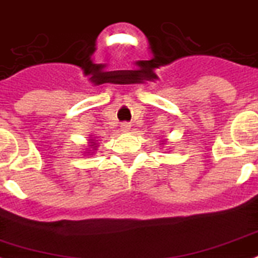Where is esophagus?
Returning <instances> with one entry per match:
<instances>
[{
  "label": "esophagus",
  "mask_w": 258,
  "mask_h": 258,
  "mask_svg": "<svg viewBox=\"0 0 258 258\" xmlns=\"http://www.w3.org/2000/svg\"><path fill=\"white\" fill-rule=\"evenodd\" d=\"M121 129H122V131H129V129H131V124L126 122V121H125V122H121Z\"/></svg>",
  "instance_id": "esophagus-1"
}]
</instances>
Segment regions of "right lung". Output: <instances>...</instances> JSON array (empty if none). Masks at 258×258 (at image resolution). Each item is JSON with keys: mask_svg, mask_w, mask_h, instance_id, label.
Here are the masks:
<instances>
[{"mask_svg": "<svg viewBox=\"0 0 258 258\" xmlns=\"http://www.w3.org/2000/svg\"><path fill=\"white\" fill-rule=\"evenodd\" d=\"M92 144H94V142H92Z\"/></svg>", "mask_w": 258, "mask_h": 258, "instance_id": "1", "label": "right lung"}]
</instances>
